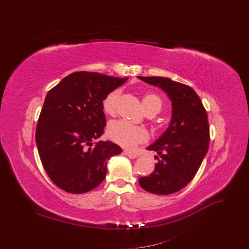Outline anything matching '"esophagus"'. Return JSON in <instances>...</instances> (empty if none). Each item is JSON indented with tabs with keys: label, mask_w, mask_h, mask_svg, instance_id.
Masks as SVG:
<instances>
[{
	"label": "esophagus",
	"mask_w": 249,
	"mask_h": 249,
	"mask_svg": "<svg viewBox=\"0 0 249 249\" xmlns=\"http://www.w3.org/2000/svg\"><path fill=\"white\" fill-rule=\"evenodd\" d=\"M124 155L127 156L129 158H131V159H135V158L138 157V155L136 153L131 152V150H124Z\"/></svg>",
	"instance_id": "34e87169"
}]
</instances>
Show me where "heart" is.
Here are the masks:
<instances>
[{"instance_id": "obj_1", "label": "heart", "mask_w": 249, "mask_h": 249, "mask_svg": "<svg viewBox=\"0 0 249 249\" xmlns=\"http://www.w3.org/2000/svg\"><path fill=\"white\" fill-rule=\"evenodd\" d=\"M119 99L118 90H113L103 102V109L107 114H114ZM142 104L145 111L159 113L162 108V100L155 93H146L142 97ZM108 137L117 144L125 148H134L137 144L148 140V131L143 126L133 125L125 120H116L108 125Z\"/></svg>"}]
</instances>
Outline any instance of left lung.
<instances>
[{"instance_id":"8db88e82","label":"left lung","mask_w":249,"mask_h":249,"mask_svg":"<svg viewBox=\"0 0 249 249\" xmlns=\"http://www.w3.org/2000/svg\"><path fill=\"white\" fill-rule=\"evenodd\" d=\"M139 79L166 92L172 107L167 130L146 147L160 156H156L155 170L140 178L139 184L147 192L168 195L191 182L208 152L210 129L207 111L190 86L164 77Z\"/></svg>"}]
</instances>
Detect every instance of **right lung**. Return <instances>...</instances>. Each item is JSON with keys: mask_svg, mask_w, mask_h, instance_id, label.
<instances>
[{"mask_svg": "<svg viewBox=\"0 0 249 249\" xmlns=\"http://www.w3.org/2000/svg\"><path fill=\"white\" fill-rule=\"evenodd\" d=\"M127 78L77 71L48 92L36 127V144L52 182L69 193H85L107 175L110 158L123 152L104 134L103 101Z\"/></svg>", "mask_w": 249, "mask_h": 249, "instance_id": "obj_1", "label": "right lung"}]
</instances>
